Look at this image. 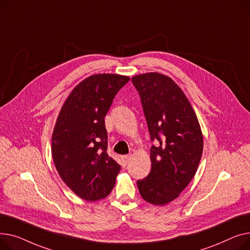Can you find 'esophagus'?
I'll use <instances>...</instances> for the list:
<instances>
[{
    "mask_svg": "<svg viewBox=\"0 0 250 250\" xmlns=\"http://www.w3.org/2000/svg\"><path fill=\"white\" fill-rule=\"evenodd\" d=\"M130 154H125V155H122L121 156V159H122V161H123V165L124 166H126L127 164H128V160L130 159Z\"/></svg>",
    "mask_w": 250,
    "mask_h": 250,
    "instance_id": "34e87169",
    "label": "esophagus"
}]
</instances>
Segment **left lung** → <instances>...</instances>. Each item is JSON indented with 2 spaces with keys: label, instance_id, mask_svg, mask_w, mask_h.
Here are the masks:
<instances>
[{
  "label": "left lung",
  "instance_id": "8db88e82",
  "mask_svg": "<svg viewBox=\"0 0 250 250\" xmlns=\"http://www.w3.org/2000/svg\"><path fill=\"white\" fill-rule=\"evenodd\" d=\"M139 93L150 139L151 170L137 181L141 197L166 205L192 181L203 153V134L188 98L170 78L148 72L132 78Z\"/></svg>",
  "mask_w": 250,
  "mask_h": 250
}]
</instances>
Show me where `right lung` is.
I'll return each instance as SVG.
<instances>
[{"label": "right lung", "instance_id": "obj_1", "mask_svg": "<svg viewBox=\"0 0 250 250\" xmlns=\"http://www.w3.org/2000/svg\"><path fill=\"white\" fill-rule=\"evenodd\" d=\"M130 78L100 73L81 82L60 112L51 153L65 185L85 201L106 198L121 167L107 153L105 117L117 93Z\"/></svg>", "mask_w": 250, "mask_h": 250}]
</instances>
